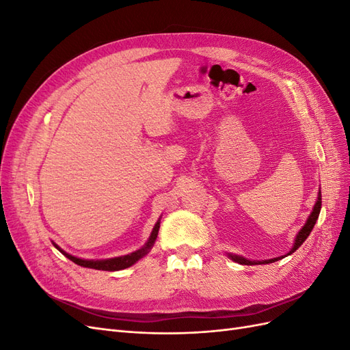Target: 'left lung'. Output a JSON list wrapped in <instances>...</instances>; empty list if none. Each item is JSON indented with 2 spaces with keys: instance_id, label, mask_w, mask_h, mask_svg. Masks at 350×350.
Returning a JSON list of instances; mask_svg holds the SVG:
<instances>
[{
  "instance_id": "8db88e82",
  "label": "left lung",
  "mask_w": 350,
  "mask_h": 350,
  "mask_svg": "<svg viewBox=\"0 0 350 350\" xmlns=\"http://www.w3.org/2000/svg\"><path fill=\"white\" fill-rule=\"evenodd\" d=\"M320 210H321V191H319V197H317V201H315V204H314V208H312V211H311V215L308 216V219H306V221H305V225L302 226V229L298 232V234H296V238H295V242H293V247L291 248V251H289L288 254H286V256H280V257L270 258V260H261V261L248 260V258H245V257L237 256V254H232V252H228L226 256H228L232 261L239 262V264H245V266H254V264H270V262L279 261V260H282V258H284V257H288V256H291L292 252H295L296 250H298V248L302 245V243L305 242V239L310 237L311 230H312V228H314V225H315V221H317V219H319V216H320Z\"/></svg>"
}]
</instances>
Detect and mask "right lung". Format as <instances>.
<instances>
[{
	"instance_id": "obj_1",
	"label": "right lung",
	"mask_w": 350,
	"mask_h": 350,
	"mask_svg": "<svg viewBox=\"0 0 350 350\" xmlns=\"http://www.w3.org/2000/svg\"><path fill=\"white\" fill-rule=\"evenodd\" d=\"M159 228H161V219H159L156 221V225L152 230V234L149 237V239H147V242L144 243V245L137 250L131 254H126V256H121V257H113V258H105V260H84V258H79V257H74L71 256V254L66 252L62 248H59L55 242L54 247L64 254V256L71 260L72 262L79 264V266L81 267H88V269H94V270H105V271H118V270H124V269H129L131 267L133 264H135L137 261H139L140 258H143L146 254H149V251L153 248L154 245V241L157 238V234H159Z\"/></svg>"
}]
</instances>
